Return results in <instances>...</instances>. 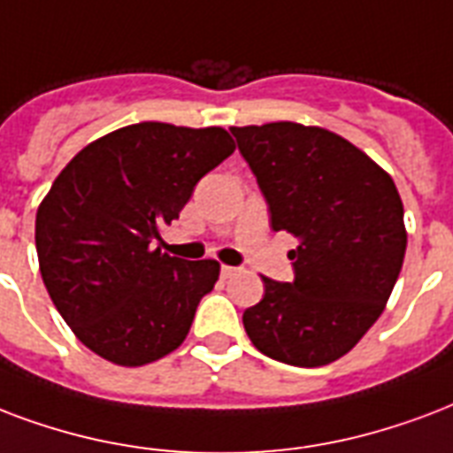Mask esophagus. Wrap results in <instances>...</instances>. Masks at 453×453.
I'll return each mask as SVG.
<instances>
[{
  "mask_svg": "<svg viewBox=\"0 0 453 453\" xmlns=\"http://www.w3.org/2000/svg\"><path fill=\"white\" fill-rule=\"evenodd\" d=\"M237 273H240V268H234V265H223V268H220V275H223V278H233V275H237Z\"/></svg>",
  "mask_w": 453,
  "mask_h": 453,
  "instance_id": "34e87169",
  "label": "esophagus"
}]
</instances>
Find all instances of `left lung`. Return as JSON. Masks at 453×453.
Segmentation results:
<instances>
[{
    "instance_id": "obj_1",
    "label": "left lung",
    "mask_w": 453,
    "mask_h": 453,
    "mask_svg": "<svg viewBox=\"0 0 453 453\" xmlns=\"http://www.w3.org/2000/svg\"><path fill=\"white\" fill-rule=\"evenodd\" d=\"M268 202L273 230L299 244L295 280L264 278L242 323L261 354L319 368L357 347L385 311L406 251L403 203L368 154L326 127H230Z\"/></svg>"
}]
</instances>
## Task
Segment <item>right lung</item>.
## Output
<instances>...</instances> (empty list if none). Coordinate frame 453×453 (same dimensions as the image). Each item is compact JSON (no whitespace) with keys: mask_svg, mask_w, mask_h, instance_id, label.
Listing matches in <instances>:
<instances>
[{"mask_svg":"<svg viewBox=\"0 0 453 453\" xmlns=\"http://www.w3.org/2000/svg\"><path fill=\"white\" fill-rule=\"evenodd\" d=\"M233 151L223 127L147 120L89 142L58 173L37 209L35 247L51 302L88 349L133 368L185 342L220 265L151 242Z\"/></svg>","mask_w":453,"mask_h":453,"instance_id":"1","label":"right lung"}]
</instances>
